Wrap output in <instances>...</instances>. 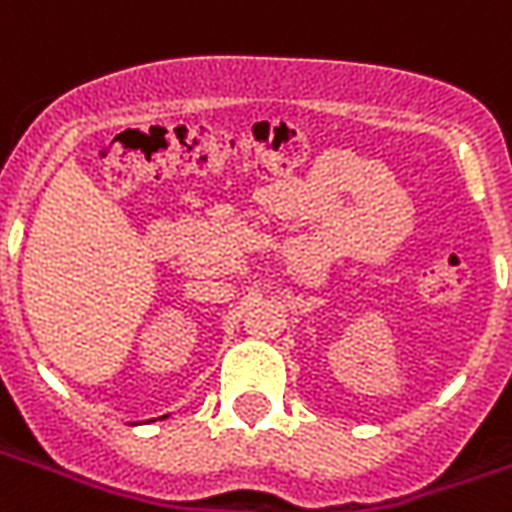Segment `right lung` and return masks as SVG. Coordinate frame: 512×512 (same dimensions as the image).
I'll use <instances>...</instances> for the list:
<instances>
[{"label":"right lung","instance_id":"add662e5","mask_svg":"<svg viewBox=\"0 0 512 512\" xmlns=\"http://www.w3.org/2000/svg\"><path fill=\"white\" fill-rule=\"evenodd\" d=\"M169 417V414H164V417H158V419H167Z\"/></svg>","mask_w":512,"mask_h":512}]
</instances>
